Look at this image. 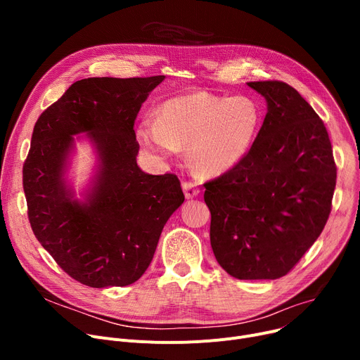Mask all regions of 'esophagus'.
I'll list each match as a JSON object with an SVG mask.
<instances>
[{
	"instance_id": "obj_1",
	"label": "esophagus",
	"mask_w": 360,
	"mask_h": 360,
	"mask_svg": "<svg viewBox=\"0 0 360 360\" xmlns=\"http://www.w3.org/2000/svg\"><path fill=\"white\" fill-rule=\"evenodd\" d=\"M182 190L185 194V198L191 200L194 197H197L200 194V190L197 188V185L194 182H184L182 184Z\"/></svg>"
}]
</instances>
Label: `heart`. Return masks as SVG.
I'll return each instance as SVG.
<instances>
[{
  "label": "heart",
  "instance_id": "b5f03b06",
  "mask_svg": "<svg viewBox=\"0 0 360 360\" xmlns=\"http://www.w3.org/2000/svg\"><path fill=\"white\" fill-rule=\"evenodd\" d=\"M261 122L258 105L247 96H217L190 91L166 101L159 118L146 117L137 139L163 159L188 146L194 167L204 175H221L250 151Z\"/></svg>",
  "mask_w": 360,
  "mask_h": 360
}]
</instances>
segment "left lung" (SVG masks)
<instances>
[{
	"label": "left lung",
	"instance_id": "1",
	"mask_svg": "<svg viewBox=\"0 0 360 360\" xmlns=\"http://www.w3.org/2000/svg\"><path fill=\"white\" fill-rule=\"evenodd\" d=\"M267 115L235 167L205 182L210 242L220 267L239 280L286 276L323 232L337 167L327 128L297 90L251 82Z\"/></svg>",
	"mask_w": 360,
	"mask_h": 360
}]
</instances>
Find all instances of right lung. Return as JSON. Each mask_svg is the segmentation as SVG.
<instances>
[{
	"mask_svg": "<svg viewBox=\"0 0 360 360\" xmlns=\"http://www.w3.org/2000/svg\"><path fill=\"white\" fill-rule=\"evenodd\" d=\"M163 80H79L34 124L23 166L29 221L42 247L82 285L137 281L153 259L163 226L185 200L176 175H148L137 165L134 121ZM77 134H87L98 155L83 202L73 198L65 178Z\"/></svg>",
	"mask_w": 360,
	"mask_h": 360,
	"instance_id": "1",
	"label": "right lung"
}]
</instances>
